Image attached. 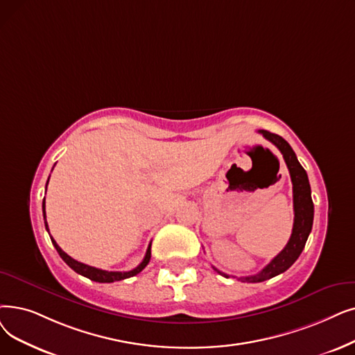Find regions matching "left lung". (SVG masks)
Returning a JSON list of instances; mask_svg holds the SVG:
<instances>
[{"mask_svg": "<svg viewBox=\"0 0 355 355\" xmlns=\"http://www.w3.org/2000/svg\"><path fill=\"white\" fill-rule=\"evenodd\" d=\"M263 133L267 141H270L277 149L282 152V155L286 161V165L288 168L290 178L293 182V207H295V223H293L291 236L284 246V250L274 257L270 264L266 266L258 274L248 275V277H239L238 280L246 282V283H261L272 279V277L279 275L288 270L295 261L302 254L306 241L309 238V234L312 230L313 225V202H312V194H311V184L304 168L297 161V157L295 150L291 146L283 139L282 136L267 132V130H259ZM214 268V267H213ZM219 274L229 277L227 274L214 268Z\"/></svg>", "mask_w": 355, "mask_h": 355, "instance_id": "obj_1", "label": "left lung"}]
</instances>
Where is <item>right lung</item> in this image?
Segmentation results:
<instances>
[{
	"instance_id": "1",
	"label": "right lung",
	"mask_w": 355,
	"mask_h": 355,
	"mask_svg": "<svg viewBox=\"0 0 355 355\" xmlns=\"http://www.w3.org/2000/svg\"><path fill=\"white\" fill-rule=\"evenodd\" d=\"M49 182V180H48ZM43 218H44V226H46V230L49 232V227H48V222H46V211H44V198H43ZM52 239V243L56 248L58 254L60 255V258H62L65 263L75 271L78 272L84 277H87V279L92 280V282H97V283H113V282H120V280H125V279H129V277H133L136 274H139L149 263L150 259V243L148 246L146 250V254H145V258L142 259V263L137 266L136 268L130 270V271H105V270H100V268H96V267H91V266H87V264H83L80 263V261H76L73 258H71L67 252H64L62 250L59 248V245L55 242V239L51 236Z\"/></svg>"
}]
</instances>
